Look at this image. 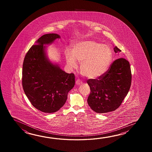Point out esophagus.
I'll return each mask as SVG.
<instances>
[{"instance_id":"34e87169","label":"esophagus","mask_w":152,"mask_h":152,"mask_svg":"<svg viewBox=\"0 0 152 152\" xmlns=\"http://www.w3.org/2000/svg\"><path fill=\"white\" fill-rule=\"evenodd\" d=\"M75 84H76L77 85H81V84H83V83H82V81L80 80L77 79L76 81V82H75Z\"/></svg>"}]
</instances>
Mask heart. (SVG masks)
<instances>
[{
  "label": "heart",
  "mask_w": 152,
  "mask_h": 152,
  "mask_svg": "<svg viewBox=\"0 0 152 152\" xmlns=\"http://www.w3.org/2000/svg\"><path fill=\"white\" fill-rule=\"evenodd\" d=\"M67 64L71 68L80 63L81 74L91 79H96L104 75L113 60V52L109 45L95 40L87 39L75 43L72 52H65Z\"/></svg>",
  "instance_id": "heart-1"
}]
</instances>
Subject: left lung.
<instances>
[{
	"instance_id": "left-lung-1",
	"label": "left lung",
	"mask_w": 152,
	"mask_h": 152,
	"mask_svg": "<svg viewBox=\"0 0 152 152\" xmlns=\"http://www.w3.org/2000/svg\"><path fill=\"white\" fill-rule=\"evenodd\" d=\"M114 52H121L116 46ZM132 73L129 61L118 58L113 62L107 71L98 79H88L91 92L87 103L97 113H107L116 110L129 92Z\"/></svg>"
}]
</instances>
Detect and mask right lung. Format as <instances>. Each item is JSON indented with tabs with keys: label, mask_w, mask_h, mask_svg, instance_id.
<instances>
[{
	"label": "right lung",
	"mask_w": 152,
	"mask_h": 152,
	"mask_svg": "<svg viewBox=\"0 0 152 152\" xmlns=\"http://www.w3.org/2000/svg\"><path fill=\"white\" fill-rule=\"evenodd\" d=\"M60 38L56 34L42 36L27 52L23 62L24 91L32 105L45 113L60 110L67 100L68 92L75 86V75L66 73L47 55L46 45Z\"/></svg>",
	"instance_id": "1"
}]
</instances>
